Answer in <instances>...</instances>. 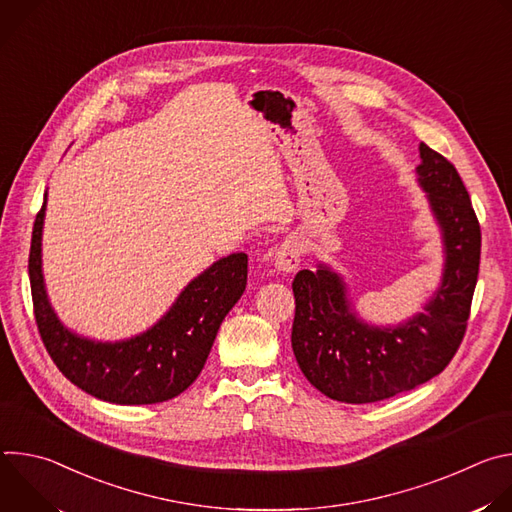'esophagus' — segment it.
I'll return each instance as SVG.
<instances>
[{
	"label": "esophagus",
	"instance_id": "1",
	"mask_svg": "<svg viewBox=\"0 0 512 512\" xmlns=\"http://www.w3.org/2000/svg\"><path fill=\"white\" fill-rule=\"evenodd\" d=\"M300 257H302V245H300V241L294 239V237H289V239H285V241L275 249L273 265H275L277 271L291 273V271L298 269Z\"/></svg>",
	"mask_w": 512,
	"mask_h": 512
}]
</instances>
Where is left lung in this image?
<instances>
[{
	"label": "left lung",
	"instance_id": "obj_1",
	"mask_svg": "<svg viewBox=\"0 0 512 512\" xmlns=\"http://www.w3.org/2000/svg\"><path fill=\"white\" fill-rule=\"evenodd\" d=\"M417 182L442 233L444 269L423 312L397 326L364 322L344 277L326 263L302 269L291 287V348L306 379L342 403H375L440 375L454 358L478 281L480 225L456 168L419 143Z\"/></svg>",
	"mask_w": 512,
	"mask_h": 512
}]
</instances>
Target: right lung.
Wrapping results in <instances>:
<instances>
[{"label": "right lung", "instance_id": "obj_1", "mask_svg": "<svg viewBox=\"0 0 512 512\" xmlns=\"http://www.w3.org/2000/svg\"><path fill=\"white\" fill-rule=\"evenodd\" d=\"M46 194L32 231L30 285L42 342L58 371L85 393L117 405H152L186 391L200 375L225 316L247 285V255L231 253L196 275L145 332L103 342L66 328L56 316L42 273Z\"/></svg>", "mask_w": 512, "mask_h": 512}]
</instances>
